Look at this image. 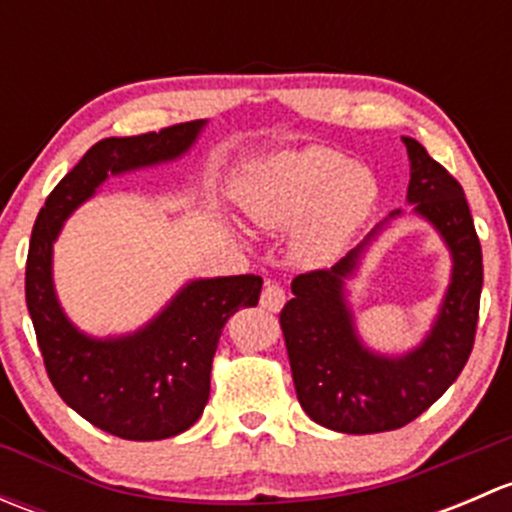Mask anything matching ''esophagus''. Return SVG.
<instances>
[{
    "label": "esophagus",
    "instance_id": "1",
    "mask_svg": "<svg viewBox=\"0 0 512 512\" xmlns=\"http://www.w3.org/2000/svg\"><path fill=\"white\" fill-rule=\"evenodd\" d=\"M285 289L280 285H275V282H267L265 289H262V297H260V304L267 309V312H280L282 307H285Z\"/></svg>",
    "mask_w": 512,
    "mask_h": 512
}]
</instances>
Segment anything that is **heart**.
Wrapping results in <instances>:
<instances>
[{
    "label": "heart",
    "mask_w": 512,
    "mask_h": 512,
    "mask_svg": "<svg viewBox=\"0 0 512 512\" xmlns=\"http://www.w3.org/2000/svg\"><path fill=\"white\" fill-rule=\"evenodd\" d=\"M374 170L322 146L280 151L247 165L237 198L257 227L292 230V257L327 267L347 255L379 205Z\"/></svg>",
    "instance_id": "obj_1"
}]
</instances>
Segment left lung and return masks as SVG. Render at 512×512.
<instances>
[{"instance_id":"8db88e82","label":"left lung","mask_w":512,"mask_h":512,"mask_svg":"<svg viewBox=\"0 0 512 512\" xmlns=\"http://www.w3.org/2000/svg\"><path fill=\"white\" fill-rule=\"evenodd\" d=\"M401 141L411 165L406 203L451 257L431 327L414 347L394 354L369 347L356 327L349 282L404 210L389 213L332 270L294 277V297L280 314L299 404L312 421L339 433L394 431L414 421L458 379L476 339L483 255L466 195L416 138Z\"/></svg>"}]
</instances>
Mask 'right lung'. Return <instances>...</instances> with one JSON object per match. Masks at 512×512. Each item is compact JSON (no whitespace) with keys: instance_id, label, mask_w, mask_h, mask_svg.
<instances>
[{"instance_id":"right-lung-1","label":"right lung","mask_w":512,"mask_h":512,"mask_svg":"<svg viewBox=\"0 0 512 512\" xmlns=\"http://www.w3.org/2000/svg\"><path fill=\"white\" fill-rule=\"evenodd\" d=\"M208 121L131 138H103L51 190L32 230L27 307L46 371L66 406L111 436L160 441L203 414L210 369L227 319L255 307L262 277H195L133 332L96 334L71 322L54 285V242L64 223L106 183L185 158Z\"/></svg>"}]
</instances>
